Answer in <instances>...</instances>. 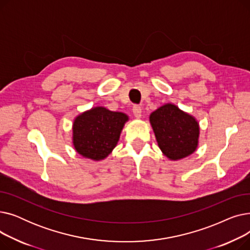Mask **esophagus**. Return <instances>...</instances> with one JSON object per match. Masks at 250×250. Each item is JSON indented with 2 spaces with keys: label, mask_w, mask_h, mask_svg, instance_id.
Here are the masks:
<instances>
[{
  "label": "esophagus",
  "mask_w": 250,
  "mask_h": 250,
  "mask_svg": "<svg viewBox=\"0 0 250 250\" xmlns=\"http://www.w3.org/2000/svg\"><path fill=\"white\" fill-rule=\"evenodd\" d=\"M133 112L136 117H138V118L141 117L142 116V107L140 106V105H134Z\"/></svg>",
  "instance_id": "esophagus-1"
}]
</instances>
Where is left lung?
Returning <instances> with one entry per match:
<instances>
[{
	"mask_svg": "<svg viewBox=\"0 0 250 250\" xmlns=\"http://www.w3.org/2000/svg\"><path fill=\"white\" fill-rule=\"evenodd\" d=\"M150 123L159 148L170 160L186 158L198 147L199 123L176 105H162L151 113Z\"/></svg>",
	"mask_w": 250,
	"mask_h": 250,
	"instance_id": "obj_1",
	"label": "left lung"
}]
</instances>
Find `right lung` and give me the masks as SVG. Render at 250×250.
Returning a JSON list of instances; mask_svg holds the SVG:
<instances>
[{
  "label": "right lung",
  "instance_id": "add662e5",
  "mask_svg": "<svg viewBox=\"0 0 250 250\" xmlns=\"http://www.w3.org/2000/svg\"><path fill=\"white\" fill-rule=\"evenodd\" d=\"M126 114L105 107L91 108L78 115L73 124V144L85 158L102 160L111 153L120 140Z\"/></svg>",
  "mask_w": 250,
  "mask_h": 250
}]
</instances>
